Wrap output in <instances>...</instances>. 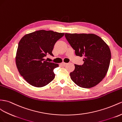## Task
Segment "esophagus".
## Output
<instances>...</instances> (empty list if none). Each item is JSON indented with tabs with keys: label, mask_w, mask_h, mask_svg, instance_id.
Wrapping results in <instances>:
<instances>
[{
	"label": "esophagus",
	"mask_w": 122,
	"mask_h": 122,
	"mask_svg": "<svg viewBox=\"0 0 122 122\" xmlns=\"http://www.w3.org/2000/svg\"><path fill=\"white\" fill-rule=\"evenodd\" d=\"M67 64L66 63H65V62H62V63H61V65H62V66H65V65H66Z\"/></svg>",
	"instance_id": "esophagus-1"
}]
</instances>
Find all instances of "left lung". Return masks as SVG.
<instances>
[{"mask_svg":"<svg viewBox=\"0 0 122 122\" xmlns=\"http://www.w3.org/2000/svg\"><path fill=\"white\" fill-rule=\"evenodd\" d=\"M65 36L76 55L83 57V64H75V70L70 73L71 79L81 88L95 86L108 71L111 60L109 46L94 34L66 33Z\"/></svg>","mask_w":122,"mask_h":122,"instance_id":"obj_1","label":"left lung"}]
</instances>
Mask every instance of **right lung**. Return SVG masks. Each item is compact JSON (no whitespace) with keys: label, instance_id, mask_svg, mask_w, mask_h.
<instances>
[{"label":"right lung","instance_id":"1","mask_svg":"<svg viewBox=\"0 0 122 122\" xmlns=\"http://www.w3.org/2000/svg\"><path fill=\"white\" fill-rule=\"evenodd\" d=\"M64 35L53 31L41 30L26 34L18 43L16 64L18 71L31 86L43 87L54 80V70L58 64L49 62L44 58L50 55L56 42Z\"/></svg>","mask_w":122,"mask_h":122}]
</instances>
